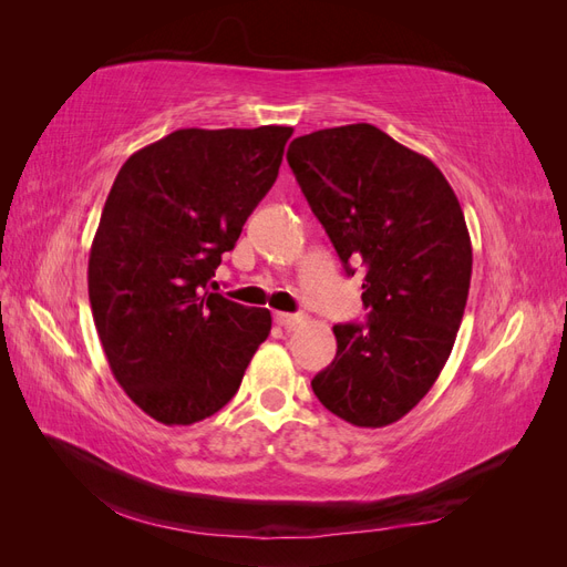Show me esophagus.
<instances>
[{
	"label": "esophagus",
	"instance_id": "34e87169",
	"mask_svg": "<svg viewBox=\"0 0 567 567\" xmlns=\"http://www.w3.org/2000/svg\"><path fill=\"white\" fill-rule=\"evenodd\" d=\"M274 321L284 329H296L298 323H302V315H293V312H274Z\"/></svg>",
	"mask_w": 567,
	"mask_h": 567
}]
</instances>
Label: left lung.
<instances>
[{"mask_svg": "<svg viewBox=\"0 0 567 567\" xmlns=\"http://www.w3.org/2000/svg\"><path fill=\"white\" fill-rule=\"evenodd\" d=\"M288 165L348 274L367 267V323H336L319 402L359 427L409 414L447 364L466 310L473 250L450 182L369 123L298 136Z\"/></svg>", "mask_w": 567, "mask_h": 567, "instance_id": "left-lung-1", "label": "left lung"}]
</instances>
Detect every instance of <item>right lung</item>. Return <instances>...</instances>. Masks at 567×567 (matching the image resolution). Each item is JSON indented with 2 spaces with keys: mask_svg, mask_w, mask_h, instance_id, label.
<instances>
[{
  "mask_svg": "<svg viewBox=\"0 0 567 567\" xmlns=\"http://www.w3.org/2000/svg\"><path fill=\"white\" fill-rule=\"evenodd\" d=\"M293 127L177 130L132 153L90 252V302L115 381L151 419L192 425L241 385L271 315L208 284L277 182Z\"/></svg>",
  "mask_w": 567,
  "mask_h": 567,
  "instance_id": "right-lung-1",
  "label": "right lung"
}]
</instances>
